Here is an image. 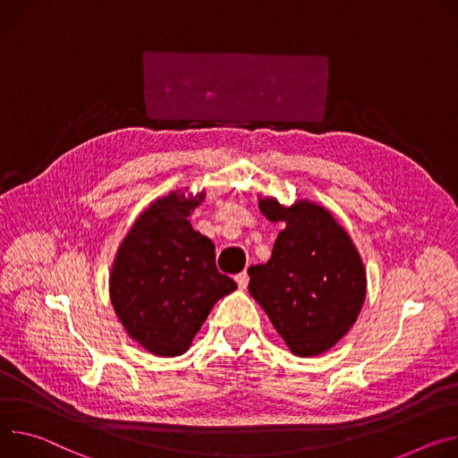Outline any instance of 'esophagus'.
<instances>
[{
	"instance_id": "obj_1",
	"label": "esophagus",
	"mask_w": 458,
	"mask_h": 458,
	"mask_svg": "<svg viewBox=\"0 0 458 458\" xmlns=\"http://www.w3.org/2000/svg\"><path fill=\"white\" fill-rule=\"evenodd\" d=\"M234 280H236V284H238V287H240V289H245V287H247V284H249V275H247V271L238 273V275L234 276Z\"/></svg>"
}]
</instances>
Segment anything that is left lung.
Returning <instances> with one entry per match:
<instances>
[{
  "label": "left lung",
  "mask_w": 458,
  "mask_h": 458,
  "mask_svg": "<svg viewBox=\"0 0 458 458\" xmlns=\"http://www.w3.org/2000/svg\"><path fill=\"white\" fill-rule=\"evenodd\" d=\"M271 222H284L267 264L249 267V293L298 357L331 349L357 322L366 271L347 233L320 206L282 208L260 199Z\"/></svg>",
  "instance_id": "obj_1"
}]
</instances>
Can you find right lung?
<instances>
[{
  "label": "right lung",
  "instance_id": "1",
  "mask_svg": "<svg viewBox=\"0 0 458 458\" xmlns=\"http://www.w3.org/2000/svg\"><path fill=\"white\" fill-rule=\"evenodd\" d=\"M198 201L171 192L150 203L113 267L111 300L118 318L158 357L185 352L215 303L236 289L216 267L215 243L187 220Z\"/></svg>",
  "mask_w": 458,
  "mask_h": 458
}]
</instances>
